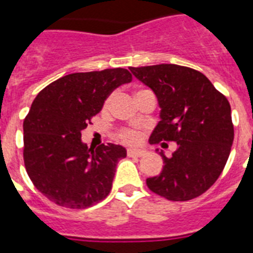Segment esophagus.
<instances>
[{"mask_svg": "<svg viewBox=\"0 0 253 253\" xmlns=\"http://www.w3.org/2000/svg\"><path fill=\"white\" fill-rule=\"evenodd\" d=\"M127 155H128V156H138V158H140V156H144V155H146V151L144 150H128L127 151Z\"/></svg>", "mask_w": 253, "mask_h": 253, "instance_id": "1", "label": "esophagus"}]
</instances>
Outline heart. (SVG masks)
I'll list each match as a JSON object with an SVG mask.
<instances>
[{
  "mask_svg": "<svg viewBox=\"0 0 253 253\" xmlns=\"http://www.w3.org/2000/svg\"><path fill=\"white\" fill-rule=\"evenodd\" d=\"M109 105H110V98H107L103 103V109L107 110L109 109ZM118 138L125 143H138L140 142V139H142V134L139 132L138 130H134V128H121L118 131Z\"/></svg>",
  "mask_w": 253,
  "mask_h": 253,
  "instance_id": "b5f03b06",
  "label": "heart"
}]
</instances>
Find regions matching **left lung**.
<instances>
[{"label": "left lung", "instance_id": "1", "mask_svg": "<svg viewBox=\"0 0 253 253\" xmlns=\"http://www.w3.org/2000/svg\"><path fill=\"white\" fill-rule=\"evenodd\" d=\"M130 71L155 91L162 107L150 143H177L170 158L160 152L163 170L147 178V186L169 201L200 197L218 180L230 156L234 125L228 99L188 67L159 64Z\"/></svg>", "mask_w": 253, "mask_h": 253}]
</instances>
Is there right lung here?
<instances>
[{
  "mask_svg": "<svg viewBox=\"0 0 253 253\" xmlns=\"http://www.w3.org/2000/svg\"><path fill=\"white\" fill-rule=\"evenodd\" d=\"M131 80L125 68L71 73L35 97L23 122V160L30 180L51 202L86 209L110 193L126 150L113 143L87 148L81 131L111 91Z\"/></svg>",
  "mask_w": 253,
  "mask_h": 253,
  "instance_id": "right-lung-1",
  "label": "right lung"
}]
</instances>
